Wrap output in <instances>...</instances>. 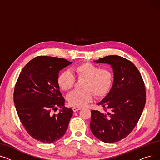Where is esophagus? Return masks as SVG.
Listing matches in <instances>:
<instances>
[{
	"instance_id": "obj_1",
	"label": "esophagus",
	"mask_w": 160,
	"mask_h": 160,
	"mask_svg": "<svg viewBox=\"0 0 160 160\" xmlns=\"http://www.w3.org/2000/svg\"><path fill=\"white\" fill-rule=\"evenodd\" d=\"M72 109H73V111L74 112H77L78 110H79L82 109V108H81V107H73Z\"/></svg>"
}]
</instances>
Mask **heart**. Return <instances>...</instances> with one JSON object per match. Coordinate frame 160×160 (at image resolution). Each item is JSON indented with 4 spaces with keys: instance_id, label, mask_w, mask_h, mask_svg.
<instances>
[{
    "instance_id": "obj_1",
    "label": "heart",
    "mask_w": 160,
    "mask_h": 160,
    "mask_svg": "<svg viewBox=\"0 0 160 160\" xmlns=\"http://www.w3.org/2000/svg\"><path fill=\"white\" fill-rule=\"evenodd\" d=\"M79 79H85L82 90H75L67 96L69 105L75 107H82L92 99L93 93L96 98L105 96L113 82V73L110 69H100L98 66L90 62H82L73 69ZM75 77L68 70L61 72L58 78L59 87L68 91L74 85Z\"/></svg>"
}]
</instances>
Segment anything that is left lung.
Returning a JSON list of instances; mask_svg holds the SVG:
<instances>
[{"mask_svg":"<svg viewBox=\"0 0 160 160\" xmlns=\"http://www.w3.org/2000/svg\"><path fill=\"white\" fill-rule=\"evenodd\" d=\"M94 62L110 64L114 81L98 102L105 111H91L90 129L101 142L114 143L127 137L138 122L146 101L145 84L136 66L120 56L108 55Z\"/></svg>","mask_w":160,"mask_h":160,"instance_id":"obj_1","label":"left lung"}]
</instances>
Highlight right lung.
<instances>
[{"label": "right lung", "instance_id": "right-lung-1", "mask_svg": "<svg viewBox=\"0 0 160 160\" xmlns=\"http://www.w3.org/2000/svg\"><path fill=\"white\" fill-rule=\"evenodd\" d=\"M65 59L38 56L28 62L16 82L13 100L17 114L27 132L42 143L62 138L73 115L64 107L58 78L60 70L71 64ZM61 108L58 115L52 110Z\"/></svg>", "mask_w": 160, "mask_h": 160}]
</instances>
